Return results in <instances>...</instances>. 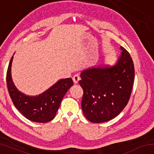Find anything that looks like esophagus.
Masks as SVG:
<instances>
[{
	"instance_id": "esophagus-1",
	"label": "esophagus",
	"mask_w": 154,
	"mask_h": 154,
	"mask_svg": "<svg viewBox=\"0 0 154 154\" xmlns=\"http://www.w3.org/2000/svg\"><path fill=\"white\" fill-rule=\"evenodd\" d=\"M72 80H73V82L75 84H77L79 82V81L80 80V77L79 75H75V76L72 77Z\"/></svg>"
}]
</instances>
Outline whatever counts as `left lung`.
<instances>
[{
    "label": "left lung",
    "mask_w": 154,
    "mask_h": 154,
    "mask_svg": "<svg viewBox=\"0 0 154 154\" xmlns=\"http://www.w3.org/2000/svg\"><path fill=\"white\" fill-rule=\"evenodd\" d=\"M120 49L122 53L114 65H99L81 72L82 111L93 123L116 118L130 99L134 79V64L128 52L123 47Z\"/></svg>",
    "instance_id": "1"
}]
</instances>
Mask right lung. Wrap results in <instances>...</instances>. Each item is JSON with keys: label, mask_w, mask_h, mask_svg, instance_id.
Instances as JSON below:
<instances>
[{"label": "right lung", "mask_w": 154, "mask_h": 154, "mask_svg": "<svg viewBox=\"0 0 154 154\" xmlns=\"http://www.w3.org/2000/svg\"><path fill=\"white\" fill-rule=\"evenodd\" d=\"M11 57L7 72V85L13 103L26 118L30 121L46 123L56 116L68 90L73 85L71 78L60 79L45 92L37 96H28L17 89L11 78Z\"/></svg>", "instance_id": "add662e5"}]
</instances>
